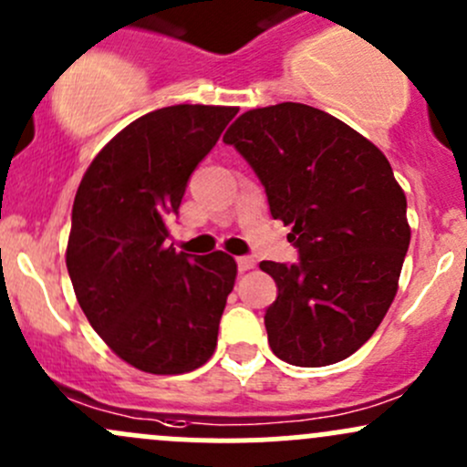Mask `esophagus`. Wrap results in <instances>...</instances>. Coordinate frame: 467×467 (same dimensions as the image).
Returning <instances> with one entry per match:
<instances>
[{
	"instance_id": "esophagus-1",
	"label": "esophagus",
	"mask_w": 467,
	"mask_h": 467,
	"mask_svg": "<svg viewBox=\"0 0 467 467\" xmlns=\"http://www.w3.org/2000/svg\"><path fill=\"white\" fill-rule=\"evenodd\" d=\"M235 263H238V272H249V269L255 267V260L252 255H240V258H235Z\"/></svg>"
}]
</instances>
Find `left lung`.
Instances as JSON below:
<instances>
[{
    "instance_id": "1",
    "label": "left lung",
    "mask_w": 467,
    "mask_h": 467,
    "mask_svg": "<svg viewBox=\"0 0 467 467\" xmlns=\"http://www.w3.org/2000/svg\"><path fill=\"white\" fill-rule=\"evenodd\" d=\"M223 140L258 175L298 249V263H260L278 287L265 312L269 348L298 368L348 358L388 314L410 247L408 200L388 158L298 102L243 113Z\"/></svg>"
}]
</instances>
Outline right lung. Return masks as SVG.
<instances>
[{
  "instance_id": "1",
  "label": "right lung",
  "mask_w": 467,
  "mask_h": 467,
  "mask_svg": "<svg viewBox=\"0 0 467 467\" xmlns=\"http://www.w3.org/2000/svg\"><path fill=\"white\" fill-rule=\"evenodd\" d=\"M235 113L175 104L142 115L95 155L75 193L67 267L78 303L142 372H192L215 349L235 260L175 252L167 218Z\"/></svg>"
}]
</instances>
